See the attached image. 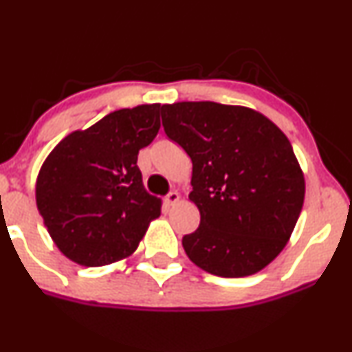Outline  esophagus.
<instances>
[{
	"mask_svg": "<svg viewBox=\"0 0 352 352\" xmlns=\"http://www.w3.org/2000/svg\"><path fill=\"white\" fill-rule=\"evenodd\" d=\"M179 200H180L179 192H170L167 197H165V204H167L168 207H172V205H175Z\"/></svg>",
	"mask_w": 352,
	"mask_h": 352,
	"instance_id": "1",
	"label": "esophagus"
}]
</instances>
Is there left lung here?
<instances>
[{
	"label": "left lung",
	"instance_id": "obj_1",
	"mask_svg": "<svg viewBox=\"0 0 352 352\" xmlns=\"http://www.w3.org/2000/svg\"><path fill=\"white\" fill-rule=\"evenodd\" d=\"M168 139L192 159L188 199L200 227L182 240L199 268L243 278L288 243L305 201V175L288 137L254 109L210 102L162 106Z\"/></svg>",
	"mask_w": 352,
	"mask_h": 352
}]
</instances>
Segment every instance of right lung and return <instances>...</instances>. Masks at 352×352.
<instances>
[{
    "label": "right lung",
    "instance_id": "obj_1",
    "mask_svg": "<svg viewBox=\"0 0 352 352\" xmlns=\"http://www.w3.org/2000/svg\"><path fill=\"white\" fill-rule=\"evenodd\" d=\"M160 104L120 109L64 137L36 179V205L59 252L82 266H104L135 252L162 200L147 193L140 148L160 129Z\"/></svg>",
    "mask_w": 352,
    "mask_h": 352
}]
</instances>
